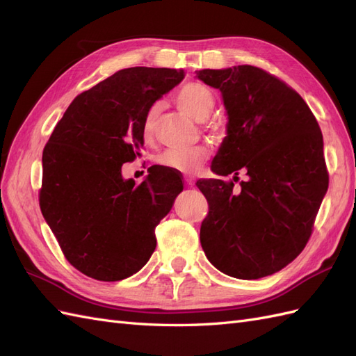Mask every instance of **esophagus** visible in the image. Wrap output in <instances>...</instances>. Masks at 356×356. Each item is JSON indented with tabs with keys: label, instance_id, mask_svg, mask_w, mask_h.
Returning a JSON list of instances; mask_svg holds the SVG:
<instances>
[{
	"label": "esophagus",
	"instance_id": "1",
	"mask_svg": "<svg viewBox=\"0 0 356 356\" xmlns=\"http://www.w3.org/2000/svg\"><path fill=\"white\" fill-rule=\"evenodd\" d=\"M184 181H186V184H187L188 187H191L193 184H195V178L190 177V175H186V177H184Z\"/></svg>",
	"mask_w": 356,
	"mask_h": 356
}]
</instances>
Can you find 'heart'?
I'll return each instance as SVG.
<instances>
[{"mask_svg": "<svg viewBox=\"0 0 356 356\" xmlns=\"http://www.w3.org/2000/svg\"><path fill=\"white\" fill-rule=\"evenodd\" d=\"M177 105L182 111H186L193 118L199 122L207 120L211 115L215 106V96L212 90L199 81L186 83L177 92ZM156 117L157 108L152 106L143 120V138L145 141H152L156 132ZM208 157V149L196 145L191 148H174L166 149L163 154H160L159 163L172 170L178 172H195Z\"/></svg>", "mask_w": 356, "mask_h": 356, "instance_id": "obj_1", "label": "heart"}]
</instances>
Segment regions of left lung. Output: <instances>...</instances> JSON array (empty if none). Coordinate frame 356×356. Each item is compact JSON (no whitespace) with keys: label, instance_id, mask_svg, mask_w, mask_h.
I'll return each instance as SVG.
<instances>
[{"label":"left lung","instance_id":"obj_1","mask_svg":"<svg viewBox=\"0 0 356 356\" xmlns=\"http://www.w3.org/2000/svg\"><path fill=\"white\" fill-rule=\"evenodd\" d=\"M197 77L221 90L229 115L211 169L233 174L196 182L209 204L202 248L229 276L273 275L305 250L328 190L319 124L293 88L261 68L202 70ZM239 171L248 178L234 191Z\"/></svg>","mask_w":356,"mask_h":356}]
</instances>
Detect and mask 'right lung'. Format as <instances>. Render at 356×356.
Listing matches in <instances>:
<instances>
[{"mask_svg":"<svg viewBox=\"0 0 356 356\" xmlns=\"http://www.w3.org/2000/svg\"><path fill=\"white\" fill-rule=\"evenodd\" d=\"M184 71L134 67L80 93L42 149L40 208L71 266L96 281L115 282L145 266L156 227L182 191L175 170L152 166L135 186L122 166L144 145L152 105Z\"/></svg>","mask_w":356,"mask_h":356,"instance_id":"right-lung-1","label":"right lung"}]
</instances>
